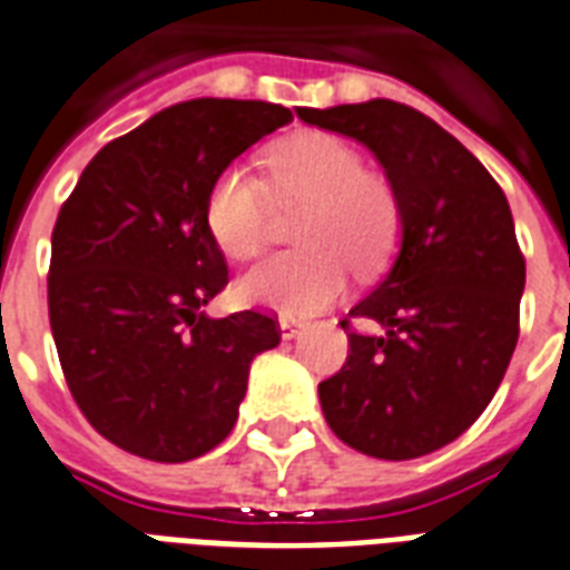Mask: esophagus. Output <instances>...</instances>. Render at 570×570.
I'll return each instance as SVG.
<instances>
[{
    "mask_svg": "<svg viewBox=\"0 0 570 570\" xmlns=\"http://www.w3.org/2000/svg\"><path fill=\"white\" fill-rule=\"evenodd\" d=\"M277 323H281V335H284L286 341L298 338V335H302V328H305V323L296 317H281Z\"/></svg>",
    "mask_w": 570,
    "mask_h": 570,
    "instance_id": "esophagus-1",
    "label": "esophagus"
}]
</instances>
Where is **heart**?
Wrapping results in <instances>:
<instances>
[{"instance_id": "b5f03b06", "label": "heart", "mask_w": 570, "mask_h": 570, "mask_svg": "<svg viewBox=\"0 0 570 570\" xmlns=\"http://www.w3.org/2000/svg\"><path fill=\"white\" fill-rule=\"evenodd\" d=\"M268 189L242 166L217 175L205 199V226L229 259L263 250L272 226V199L281 208L305 205L296 223L298 250L253 265L238 281V298L281 317H307L344 293V265L377 272L395 250L402 210L381 175L344 138L298 132L268 150Z\"/></svg>"}]
</instances>
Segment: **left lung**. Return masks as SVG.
I'll return each mask as SVG.
<instances>
[{
  "label": "left lung",
  "mask_w": 570,
  "mask_h": 570,
  "mask_svg": "<svg viewBox=\"0 0 570 570\" xmlns=\"http://www.w3.org/2000/svg\"><path fill=\"white\" fill-rule=\"evenodd\" d=\"M298 117L368 147L402 210L390 274L350 311L381 332H347V362L320 383L323 416L365 456L435 453L487 411L520 338L525 259L508 199L478 156L402 102Z\"/></svg>",
  "instance_id": "obj_1"
}]
</instances>
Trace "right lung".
<instances>
[{
	"instance_id": "add662e5",
	"label": "right lung",
	"mask_w": 570,
	"mask_h": 570,
	"mask_svg": "<svg viewBox=\"0 0 570 570\" xmlns=\"http://www.w3.org/2000/svg\"><path fill=\"white\" fill-rule=\"evenodd\" d=\"M289 120L253 99L171 105L92 156L60 208L50 332L81 414L126 453L205 456L238 420L250 362L281 344L259 311H202L229 284L205 199L235 156Z\"/></svg>"
}]
</instances>
